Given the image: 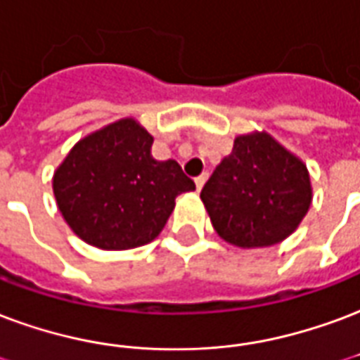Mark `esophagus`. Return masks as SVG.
<instances>
[{
	"instance_id": "34e87169",
	"label": "esophagus",
	"mask_w": 360,
	"mask_h": 360,
	"mask_svg": "<svg viewBox=\"0 0 360 360\" xmlns=\"http://www.w3.org/2000/svg\"><path fill=\"white\" fill-rule=\"evenodd\" d=\"M206 179H207V173H202V175H198V177L194 179V183H196V191H200V188L204 187Z\"/></svg>"
}]
</instances>
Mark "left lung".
I'll return each instance as SVG.
<instances>
[{"label":"left lung","mask_w":360,"mask_h":360,"mask_svg":"<svg viewBox=\"0 0 360 360\" xmlns=\"http://www.w3.org/2000/svg\"><path fill=\"white\" fill-rule=\"evenodd\" d=\"M223 240L240 248L273 246L294 233L311 206L302 160L267 133L240 135L200 193Z\"/></svg>","instance_id":"1"}]
</instances>
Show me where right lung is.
Instances as JSON below:
<instances>
[{"instance_id": "right-lung-1", "label": "right lung", "mask_w": 360, "mask_h": 360, "mask_svg": "<svg viewBox=\"0 0 360 360\" xmlns=\"http://www.w3.org/2000/svg\"><path fill=\"white\" fill-rule=\"evenodd\" d=\"M153 135L131 118L87 135L53 177L65 221L101 250H129L154 240L181 193L194 191L175 160L153 158Z\"/></svg>"}]
</instances>
